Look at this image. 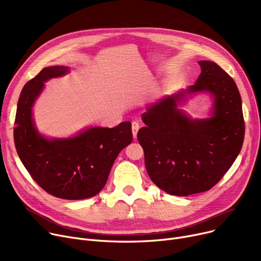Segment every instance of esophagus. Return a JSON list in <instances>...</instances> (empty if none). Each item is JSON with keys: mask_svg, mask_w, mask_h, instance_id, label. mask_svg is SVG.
<instances>
[{"mask_svg": "<svg viewBox=\"0 0 261 261\" xmlns=\"http://www.w3.org/2000/svg\"><path fill=\"white\" fill-rule=\"evenodd\" d=\"M139 129H140V122L139 121H132V134H133V138H136Z\"/></svg>", "mask_w": 261, "mask_h": 261, "instance_id": "1", "label": "esophagus"}]
</instances>
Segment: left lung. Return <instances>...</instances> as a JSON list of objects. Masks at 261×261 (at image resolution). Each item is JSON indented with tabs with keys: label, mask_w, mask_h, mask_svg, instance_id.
Segmentation results:
<instances>
[{
	"label": "left lung",
	"mask_w": 261,
	"mask_h": 261,
	"mask_svg": "<svg viewBox=\"0 0 261 261\" xmlns=\"http://www.w3.org/2000/svg\"><path fill=\"white\" fill-rule=\"evenodd\" d=\"M194 86L147 108L138 140L152 182L169 195L186 197L210 190L230 168L242 148L244 119L238 88L213 61H199ZM208 92L211 117L190 119L178 109L187 95Z\"/></svg>",
	"instance_id": "obj_1"
}]
</instances>
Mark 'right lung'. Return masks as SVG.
I'll return each mask as SVG.
<instances>
[{
    "mask_svg": "<svg viewBox=\"0 0 261 261\" xmlns=\"http://www.w3.org/2000/svg\"><path fill=\"white\" fill-rule=\"evenodd\" d=\"M68 72L67 66H48L24 86L13 139L24 167L41 188L60 199L81 200L103 188L115 159L133 138L129 121L114 128L91 127L68 139H47L38 132L33 107L44 82Z\"/></svg>",
    "mask_w": 261,
    "mask_h": 261,
    "instance_id": "add662e5",
    "label": "right lung"
}]
</instances>
